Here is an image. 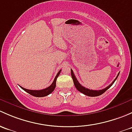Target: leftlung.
Masks as SVG:
<instances>
[{"mask_svg": "<svg viewBox=\"0 0 132 132\" xmlns=\"http://www.w3.org/2000/svg\"><path fill=\"white\" fill-rule=\"evenodd\" d=\"M119 74V73L118 74V76H117V77L115 78V79L112 81V83H111V85H109V86L106 87L105 88H104V89H99V90H93V89H88V88H86L85 87L82 86V85H81V84L78 82L77 78H76L75 75H74V72H73V70L71 69V76H72V79H73V82H74V86H75L76 89H77L79 92H81L82 93H83V94L86 95L88 96H97L99 95H101L102 94H103L104 92H106V90H107V89H108L110 87L113 85V83L115 82V81L116 80V79L118 78Z\"/></svg>", "mask_w": 132, "mask_h": 132, "instance_id": "obj_1", "label": "left lung"}]
</instances>
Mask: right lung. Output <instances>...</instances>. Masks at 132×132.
Returning <instances> with one entry per match:
<instances>
[{"mask_svg":"<svg viewBox=\"0 0 132 132\" xmlns=\"http://www.w3.org/2000/svg\"><path fill=\"white\" fill-rule=\"evenodd\" d=\"M61 70H60V71L57 73L56 77H55V79H54L53 83L50 85V86L47 87V88H45V89H40V90H31V89H25V88H23V87L20 86L24 91H25L26 92H27L28 93L30 94L31 95L36 96V97H43V96H46L48 95H50V93H52L53 92L55 89V87H56V81L57 77H58V76L60 74Z\"/></svg>","mask_w":132,"mask_h":132,"instance_id":"obj_1","label":"right lung"}]
</instances>
